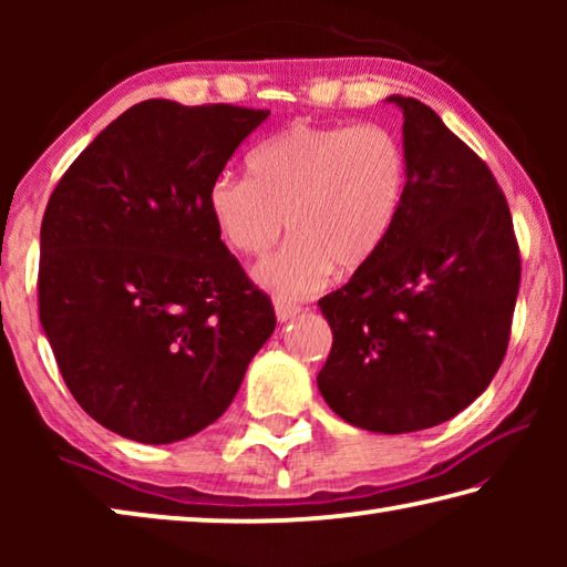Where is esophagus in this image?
Returning <instances> with one entry per match:
<instances>
[{"instance_id":"obj_1","label":"esophagus","mask_w":567,"mask_h":567,"mask_svg":"<svg viewBox=\"0 0 567 567\" xmlns=\"http://www.w3.org/2000/svg\"><path fill=\"white\" fill-rule=\"evenodd\" d=\"M300 310H302V307L292 302V300H287V297H275V315H277V320H280V322L292 320L295 315H300Z\"/></svg>"}]
</instances>
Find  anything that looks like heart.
Wrapping results in <instances>:
<instances>
[{
    "label": "heart",
    "mask_w": 567,
    "mask_h": 567,
    "mask_svg": "<svg viewBox=\"0 0 567 567\" xmlns=\"http://www.w3.org/2000/svg\"><path fill=\"white\" fill-rule=\"evenodd\" d=\"M249 177L219 175L207 209L219 237L257 257L255 280L282 297L310 295L332 267L354 272L375 257L398 225L408 192L402 142L382 124L295 122L247 157Z\"/></svg>",
    "instance_id": "1"
}]
</instances>
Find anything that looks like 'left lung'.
Here are the masks:
<instances>
[{"instance_id":"8db88e82","label":"left lung","mask_w":567,"mask_h":567,"mask_svg":"<svg viewBox=\"0 0 567 567\" xmlns=\"http://www.w3.org/2000/svg\"><path fill=\"white\" fill-rule=\"evenodd\" d=\"M388 102L405 117V203L380 252L318 302L332 328L318 388L350 425L400 435L455 417L491 385L520 252L485 162L427 104Z\"/></svg>"}]
</instances>
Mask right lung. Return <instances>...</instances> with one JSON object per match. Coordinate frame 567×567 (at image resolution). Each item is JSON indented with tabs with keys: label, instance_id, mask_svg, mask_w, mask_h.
I'll list each match as a JSON object with an SVG mask.
<instances>
[{
	"label": "right lung",
	"instance_id": "add662e5",
	"mask_svg": "<svg viewBox=\"0 0 567 567\" xmlns=\"http://www.w3.org/2000/svg\"><path fill=\"white\" fill-rule=\"evenodd\" d=\"M147 100L72 162L44 209L40 320L92 420L145 445L223 415L275 330L207 209L227 159L267 120Z\"/></svg>",
	"mask_w": 567,
	"mask_h": 567
}]
</instances>
